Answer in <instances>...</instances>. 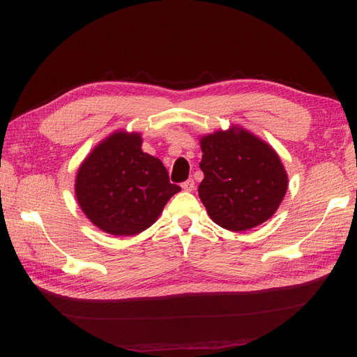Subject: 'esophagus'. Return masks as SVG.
<instances>
[{"instance_id":"34e87169","label":"esophagus","mask_w":357,"mask_h":357,"mask_svg":"<svg viewBox=\"0 0 357 357\" xmlns=\"http://www.w3.org/2000/svg\"><path fill=\"white\" fill-rule=\"evenodd\" d=\"M183 190H185V192H192L193 188H195V181L193 179H187L185 183H183Z\"/></svg>"}]
</instances>
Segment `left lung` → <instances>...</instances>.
<instances>
[{
	"instance_id": "left-lung-1",
	"label": "left lung",
	"mask_w": 357,
	"mask_h": 357,
	"mask_svg": "<svg viewBox=\"0 0 357 357\" xmlns=\"http://www.w3.org/2000/svg\"><path fill=\"white\" fill-rule=\"evenodd\" d=\"M199 198L211 221L245 231L267 221L282 202L288 178L278 153L242 127L201 138Z\"/></svg>"
}]
</instances>
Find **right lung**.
<instances>
[{
	"label": "right lung",
	"instance_id": "1",
	"mask_svg": "<svg viewBox=\"0 0 357 357\" xmlns=\"http://www.w3.org/2000/svg\"><path fill=\"white\" fill-rule=\"evenodd\" d=\"M139 133L119 130L101 141L79 165L75 195L81 210L105 233L133 236L155 224L181 190L158 158L141 150Z\"/></svg>",
	"mask_w": 357,
	"mask_h": 357
}]
</instances>
